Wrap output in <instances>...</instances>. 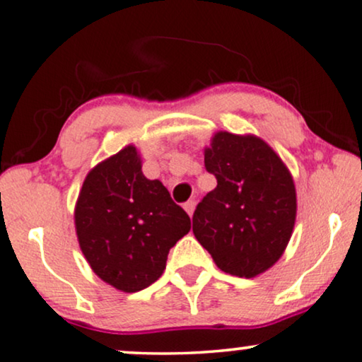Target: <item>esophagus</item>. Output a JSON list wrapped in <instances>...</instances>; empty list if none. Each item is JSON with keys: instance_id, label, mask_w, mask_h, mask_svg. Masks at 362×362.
<instances>
[{"instance_id": "34e87169", "label": "esophagus", "mask_w": 362, "mask_h": 362, "mask_svg": "<svg viewBox=\"0 0 362 362\" xmlns=\"http://www.w3.org/2000/svg\"><path fill=\"white\" fill-rule=\"evenodd\" d=\"M194 206H196V202H193V199H189V202L185 203V209H186V213H188L189 216H193Z\"/></svg>"}]
</instances>
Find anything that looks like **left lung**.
Segmentation results:
<instances>
[{"label":"left lung","mask_w":362,"mask_h":362,"mask_svg":"<svg viewBox=\"0 0 362 362\" xmlns=\"http://www.w3.org/2000/svg\"><path fill=\"white\" fill-rule=\"evenodd\" d=\"M216 188L193 215V233L225 274L252 279L287 248L297 215L292 174L260 137L220 131L204 149Z\"/></svg>","instance_id":"1"}]
</instances>
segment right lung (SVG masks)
Here are the masks:
<instances>
[{"instance_id":"right-lung-1","label":"right lung","mask_w":362,"mask_h":362,"mask_svg":"<svg viewBox=\"0 0 362 362\" xmlns=\"http://www.w3.org/2000/svg\"><path fill=\"white\" fill-rule=\"evenodd\" d=\"M141 168L136 147L126 146L90 169L75 204V230L88 265L127 293L154 284L169 250L191 230L188 213Z\"/></svg>"}]
</instances>
